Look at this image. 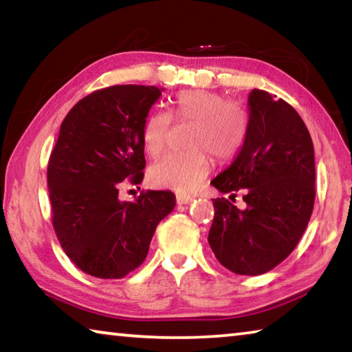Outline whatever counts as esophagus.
Masks as SVG:
<instances>
[{
    "mask_svg": "<svg viewBox=\"0 0 352 352\" xmlns=\"http://www.w3.org/2000/svg\"><path fill=\"white\" fill-rule=\"evenodd\" d=\"M194 200V197H189V195H177V204L178 205H188Z\"/></svg>",
    "mask_w": 352,
    "mask_h": 352,
    "instance_id": "1",
    "label": "esophagus"
}]
</instances>
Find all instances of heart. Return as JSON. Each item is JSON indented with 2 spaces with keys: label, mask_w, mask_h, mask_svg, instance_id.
I'll list each match as a JSON object with an SVG mask.
<instances>
[{
  "label": "heart",
  "mask_w": 352,
  "mask_h": 352,
  "mask_svg": "<svg viewBox=\"0 0 352 352\" xmlns=\"http://www.w3.org/2000/svg\"><path fill=\"white\" fill-rule=\"evenodd\" d=\"M172 119L192 122L186 153H172L153 164L148 172L152 184L189 194L197 189L211 170V153L217 162H226L241 151L248 130L243 107L225 100L217 93L205 90L182 91L170 100L169 113H148L141 130L146 152L152 158L162 157L168 146Z\"/></svg>",
  "instance_id": "1"
}]
</instances>
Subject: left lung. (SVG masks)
<instances>
[{
	"instance_id": "left-lung-1",
	"label": "left lung",
	"mask_w": 352,
	"mask_h": 352,
	"mask_svg": "<svg viewBox=\"0 0 352 352\" xmlns=\"http://www.w3.org/2000/svg\"><path fill=\"white\" fill-rule=\"evenodd\" d=\"M248 130L233 164L211 184L243 194L245 210L214 199L208 242L217 261L237 275H262L294 252L315 201L311 133L296 110L264 90L248 96Z\"/></svg>"
}]
</instances>
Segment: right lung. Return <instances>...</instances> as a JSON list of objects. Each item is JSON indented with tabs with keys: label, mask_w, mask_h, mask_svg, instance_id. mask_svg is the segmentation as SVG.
Segmentation results:
<instances>
[{
	"label": "right lung",
	"mask_w": 352,
	"mask_h": 352,
	"mask_svg": "<svg viewBox=\"0 0 352 352\" xmlns=\"http://www.w3.org/2000/svg\"><path fill=\"white\" fill-rule=\"evenodd\" d=\"M162 91L146 85L96 90L60 126L47 163L52 226L68 258L91 276L119 279L140 267L155 228L175 206L170 190L118 199L124 180L144 178L141 130Z\"/></svg>",
	"instance_id": "right-lung-1"
}]
</instances>
